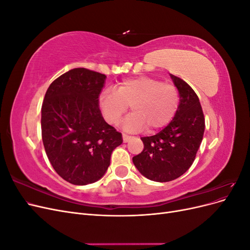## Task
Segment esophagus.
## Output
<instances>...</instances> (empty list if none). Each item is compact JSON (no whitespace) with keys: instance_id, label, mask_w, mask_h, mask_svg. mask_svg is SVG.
I'll use <instances>...</instances> for the list:
<instances>
[{"instance_id":"esophagus-1","label":"esophagus","mask_w":250,"mask_h":250,"mask_svg":"<svg viewBox=\"0 0 250 250\" xmlns=\"http://www.w3.org/2000/svg\"><path fill=\"white\" fill-rule=\"evenodd\" d=\"M130 139H131V137H129V135L123 133V142H124V143H127Z\"/></svg>"}]
</instances>
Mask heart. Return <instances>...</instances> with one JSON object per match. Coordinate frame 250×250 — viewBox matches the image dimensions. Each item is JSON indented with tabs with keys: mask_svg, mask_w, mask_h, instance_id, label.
Here are the masks:
<instances>
[{
	"mask_svg": "<svg viewBox=\"0 0 250 250\" xmlns=\"http://www.w3.org/2000/svg\"><path fill=\"white\" fill-rule=\"evenodd\" d=\"M179 102L175 85L145 75L126 78L116 90H105L99 98L105 120L113 125L119 123L130 105L132 112L123 123L128 131H141L146 127L149 131L162 129L175 117Z\"/></svg>",
	"mask_w": 250,
	"mask_h": 250,
	"instance_id": "b5f03b06",
	"label": "heart"
}]
</instances>
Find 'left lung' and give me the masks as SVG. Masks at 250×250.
I'll use <instances>...</instances> for the list:
<instances>
[{
  "label": "left lung",
  "mask_w": 250,
  "mask_h": 250,
  "mask_svg": "<svg viewBox=\"0 0 250 250\" xmlns=\"http://www.w3.org/2000/svg\"><path fill=\"white\" fill-rule=\"evenodd\" d=\"M170 76L180 97L171 123L151 137L141 138L144 149L132 157L142 175L158 183L178 178L191 167L204 132V116L199 98L186 81Z\"/></svg>",
  "instance_id": "1"
}]
</instances>
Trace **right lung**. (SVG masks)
I'll return each mask as SVG.
<instances>
[{
  "label": "right lung",
  "mask_w": 250,
  "mask_h": 250,
  "mask_svg": "<svg viewBox=\"0 0 250 250\" xmlns=\"http://www.w3.org/2000/svg\"><path fill=\"white\" fill-rule=\"evenodd\" d=\"M104 74L84 67L53 81L42 106L44 150L60 177L77 186L99 180L110 164L122 133L105 122L99 108Z\"/></svg>",
  "instance_id": "add662e5"
}]
</instances>
